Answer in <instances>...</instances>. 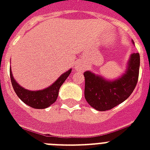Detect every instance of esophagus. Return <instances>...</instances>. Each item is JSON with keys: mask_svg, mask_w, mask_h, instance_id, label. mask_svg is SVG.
Returning <instances> with one entry per match:
<instances>
[{"mask_svg": "<svg viewBox=\"0 0 150 150\" xmlns=\"http://www.w3.org/2000/svg\"><path fill=\"white\" fill-rule=\"evenodd\" d=\"M75 69H77V70H83V68H81L80 65H79V64H76V65H75Z\"/></svg>", "mask_w": 150, "mask_h": 150, "instance_id": "1", "label": "esophagus"}]
</instances>
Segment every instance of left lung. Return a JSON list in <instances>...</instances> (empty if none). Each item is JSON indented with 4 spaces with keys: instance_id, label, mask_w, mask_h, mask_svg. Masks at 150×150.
<instances>
[{
    "instance_id": "obj_1",
    "label": "left lung",
    "mask_w": 150,
    "mask_h": 150,
    "mask_svg": "<svg viewBox=\"0 0 150 150\" xmlns=\"http://www.w3.org/2000/svg\"><path fill=\"white\" fill-rule=\"evenodd\" d=\"M139 66V54L133 53L128 59L125 71L116 79H106L86 71L84 73L85 98L88 103L99 111H105L124 102L136 86Z\"/></svg>"
}]
</instances>
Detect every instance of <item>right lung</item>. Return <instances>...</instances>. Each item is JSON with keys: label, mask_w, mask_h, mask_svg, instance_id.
<instances>
[{"label": "right lung", "mask_w": 150, "mask_h": 150, "mask_svg": "<svg viewBox=\"0 0 150 150\" xmlns=\"http://www.w3.org/2000/svg\"><path fill=\"white\" fill-rule=\"evenodd\" d=\"M71 72V68L60 76L50 86L40 90L32 91L25 89L18 83L12 75L11 69L10 68V77L13 89L18 98L29 107L35 109H45L50 107L57 100L58 96L59 89L67 78Z\"/></svg>", "instance_id": "right-lung-1"}]
</instances>
